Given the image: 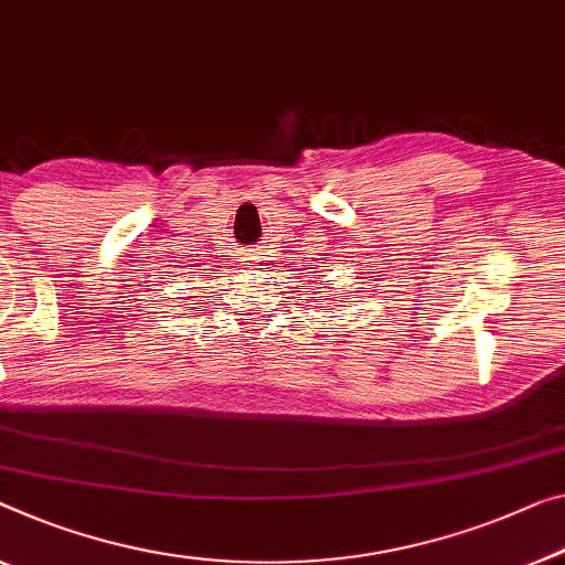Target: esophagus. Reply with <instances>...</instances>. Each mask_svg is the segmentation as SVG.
I'll return each instance as SVG.
<instances>
[{"instance_id":"esophagus-1","label":"esophagus","mask_w":565,"mask_h":565,"mask_svg":"<svg viewBox=\"0 0 565 565\" xmlns=\"http://www.w3.org/2000/svg\"><path fill=\"white\" fill-rule=\"evenodd\" d=\"M248 260H254V258H248Z\"/></svg>"}]
</instances>
